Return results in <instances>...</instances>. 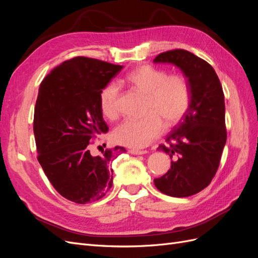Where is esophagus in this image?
I'll return each mask as SVG.
<instances>
[{"mask_svg": "<svg viewBox=\"0 0 258 258\" xmlns=\"http://www.w3.org/2000/svg\"><path fill=\"white\" fill-rule=\"evenodd\" d=\"M129 153L134 155H143V154H146L147 152L143 150H135V148H131V150H129Z\"/></svg>", "mask_w": 258, "mask_h": 258, "instance_id": "1", "label": "esophagus"}]
</instances>
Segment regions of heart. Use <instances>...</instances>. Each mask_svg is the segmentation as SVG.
Here are the masks:
<instances>
[{"instance_id": "obj_1", "label": "heart", "mask_w": 258, "mask_h": 258, "mask_svg": "<svg viewBox=\"0 0 258 258\" xmlns=\"http://www.w3.org/2000/svg\"><path fill=\"white\" fill-rule=\"evenodd\" d=\"M131 89L145 96L142 118H129L121 121L112 132L114 142L132 148L150 145L162 131L181 122L189 110L191 90L188 80L182 73H170L151 64L140 66L126 76ZM120 88L111 82L99 93L101 113L114 119L119 113Z\"/></svg>"}]
</instances>
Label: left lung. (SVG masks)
Wrapping results in <instances>:
<instances>
[{
	"instance_id": "obj_1",
	"label": "left lung",
	"mask_w": 258,
	"mask_h": 258,
	"mask_svg": "<svg viewBox=\"0 0 258 258\" xmlns=\"http://www.w3.org/2000/svg\"><path fill=\"white\" fill-rule=\"evenodd\" d=\"M154 62L178 67L191 90L188 112L167 137L168 145L158 147L170 156L171 168L154 183L168 196L188 197L206 188L220 166L227 139L223 88L212 66L187 50L161 52Z\"/></svg>"
}]
</instances>
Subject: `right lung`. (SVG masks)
Listing matches in <instances>:
<instances>
[{
  "label": "right lung",
  "instance_id": "right-lung-1",
  "mask_svg": "<svg viewBox=\"0 0 258 258\" xmlns=\"http://www.w3.org/2000/svg\"><path fill=\"white\" fill-rule=\"evenodd\" d=\"M121 66L88 58L67 60L45 77L38 89L33 131L37 160L62 197L85 205L103 198L113 184L112 162L123 147L92 156L90 145L108 131L99 105L103 86Z\"/></svg>",
  "mask_w": 258,
  "mask_h": 258
}]
</instances>
